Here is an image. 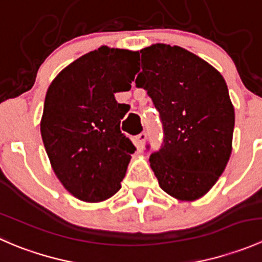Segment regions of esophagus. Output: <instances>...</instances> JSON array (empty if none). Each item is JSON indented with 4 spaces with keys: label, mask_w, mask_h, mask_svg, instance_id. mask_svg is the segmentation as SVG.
<instances>
[{
    "label": "esophagus",
    "mask_w": 262,
    "mask_h": 262,
    "mask_svg": "<svg viewBox=\"0 0 262 262\" xmlns=\"http://www.w3.org/2000/svg\"><path fill=\"white\" fill-rule=\"evenodd\" d=\"M137 141H138L139 148H144V146H146V141H147V134L144 133V132H142L141 134L137 136Z\"/></svg>",
    "instance_id": "34e87169"
}]
</instances>
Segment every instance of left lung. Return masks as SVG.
<instances>
[{"mask_svg": "<svg viewBox=\"0 0 262 262\" xmlns=\"http://www.w3.org/2000/svg\"><path fill=\"white\" fill-rule=\"evenodd\" d=\"M139 53L136 84L152 99L163 126L150 168L168 195L196 200L212 189L231 157L234 107L228 87L213 66L181 47L153 44Z\"/></svg>", "mask_w": 262, "mask_h": 262, "instance_id": "8db88e82", "label": "left lung"}]
</instances>
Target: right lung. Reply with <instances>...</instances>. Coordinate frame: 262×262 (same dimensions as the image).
I'll return each instance as SVG.
<instances>
[{"instance_id": "right-lung-1", "label": "right lung", "mask_w": 262, "mask_h": 262, "mask_svg": "<svg viewBox=\"0 0 262 262\" xmlns=\"http://www.w3.org/2000/svg\"><path fill=\"white\" fill-rule=\"evenodd\" d=\"M137 60L138 52L101 47L67 66L47 91L44 147L58 180L82 202L118 192L136 150L120 130L129 105L114 94L130 90Z\"/></svg>"}]
</instances>
